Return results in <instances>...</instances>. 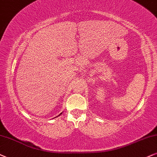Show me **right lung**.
I'll return each instance as SVG.
<instances>
[{
	"instance_id": "1",
	"label": "right lung",
	"mask_w": 157,
	"mask_h": 157,
	"mask_svg": "<svg viewBox=\"0 0 157 157\" xmlns=\"http://www.w3.org/2000/svg\"><path fill=\"white\" fill-rule=\"evenodd\" d=\"M59 115H60V114H59Z\"/></svg>"
}]
</instances>
